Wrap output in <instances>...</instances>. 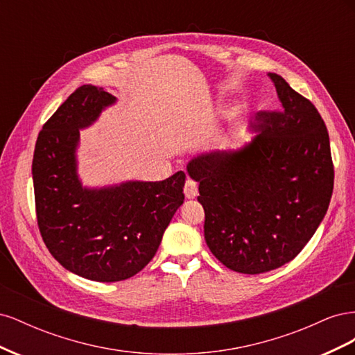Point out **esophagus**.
<instances>
[{"mask_svg":"<svg viewBox=\"0 0 355 355\" xmlns=\"http://www.w3.org/2000/svg\"><path fill=\"white\" fill-rule=\"evenodd\" d=\"M184 192H185L187 198H196L198 196L197 182L192 180V179H188L187 184H185V188H184Z\"/></svg>","mask_w":355,"mask_h":355,"instance_id":"34e87169","label":"esophagus"}]
</instances>
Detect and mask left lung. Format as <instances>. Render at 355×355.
I'll return each mask as SVG.
<instances>
[{
  "instance_id": "obj_1",
  "label": "left lung",
  "mask_w": 355,
  "mask_h": 355,
  "mask_svg": "<svg viewBox=\"0 0 355 355\" xmlns=\"http://www.w3.org/2000/svg\"><path fill=\"white\" fill-rule=\"evenodd\" d=\"M268 77L280 106L256 114L253 141L237 151L201 154L187 166L200 182L210 252L241 274H262L295 259L323 220L335 179L317 108L280 75Z\"/></svg>"
}]
</instances>
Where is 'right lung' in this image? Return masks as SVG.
I'll return each mask as SVG.
<instances>
[{"instance_id": "obj_1", "label": "right lung", "mask_w": 355, "mask_h": 355, "mask_svg": "<svg viewBox=\"0 0 355 355\" xmlns=\"http://www.w3.org/2000/svg\"><path fill=\"white\" fill-rule=\"evenodd\" d=\"M115 101L102 87L81 85L42 125L32 159L37 220L49 252L68 271L101 283L142 271L185 200L184 171L159 182L81 185L80 130Z\"/></svg>"}]
</instances>
